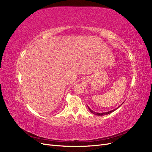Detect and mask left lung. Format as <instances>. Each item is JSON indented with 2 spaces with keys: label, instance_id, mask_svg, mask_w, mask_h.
Segmentation results:
<instances>
[{
  "label": "left lung",
  "instance_id": "1",
  "mask_svg": "<svg viewBox=\"0 0 152 152\" xmlns=\"http://www.w3.org/2000/svg\"><path fill=\"white\" fill-rule=\"evenodd\" d=\"M123 104V103H122ZM122 104L120 105V106H118L117 108H116V109H114V110H110V111H109V112H107V113H96V112H94L93 110H92L89 107H88V109H89V110H90V112L91 113H92V114H95V115H107V114H110L111 113H113V112H114V110H115L116 109H117L118 107H121V105H122Z\"/></svg>",
  "mask_w": 152,
  "mask_h": 152
}]
</instances>
